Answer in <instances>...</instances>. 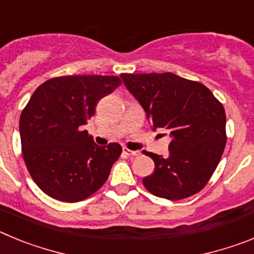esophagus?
I'll use <instances>...</instances> for the list:
<instances>
[{
	"mask_svg": "<svg viewBox=\"0 0 254 254\" xmlns=\"http://www.w3.org/2000/svg\"><path fill=\"white\" fill-rule=\"evenodd\" d=\"M123 152H125L126 155H128V156H131V158H133V156H140V154H141L140 151H134V150H129V149H127V147H123Z\"/></svg>",
	"mask_w": 254,
	"mask_h": 254,
	"instance_id": "esophagus-1",
	"label": "esophagus"
}]
</instances>
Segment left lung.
<instances>
[{
  "instance_id": "obj_1",
  "label": "left lung",
  "mask_w": 254,
  "mask_h": 254,
  "mask_svg": "<svg viewBox=\"0 0 254 254\" xmlns=\"http://www.w3.org/2000/svg\"><path fill=\"white\" fill-rule=\"evenodd\" d=\"M126 87L154 129L170 132L169 156L146 152L155 170L142 179L154 196L170 201L198 193L214 174L226 143L223 104L201 82L172 72L122 73Z\"/></svg>"
}]
</instances>
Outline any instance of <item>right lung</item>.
<instances>
[{"label": "right lung", "instance_id": "obj_1", "mask_svg": "<svg viewBox=\"0 0 254 254\" xmlns=\"http://www.w3.org/2000/svg\"><path fill=\"white\" fill-rule=\"evenodd\" d=\"M122 84L118 76L72 75L38 86L20 116L24 161L52 198L78 202L102 188L121 156L120 143L98 146L82 131L102 98Z\"/></svg>", "mask_w": 254, "mask_h": 254}]
</instances>
